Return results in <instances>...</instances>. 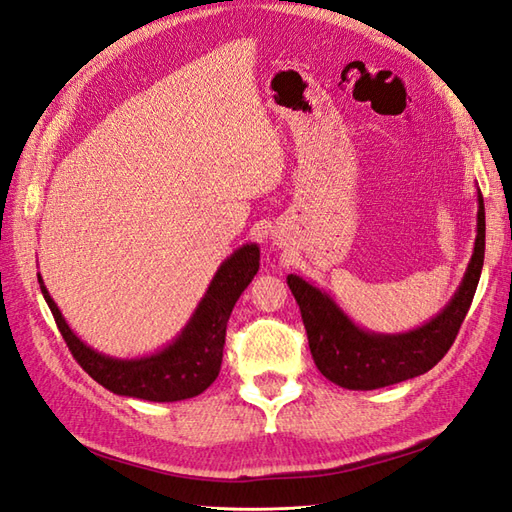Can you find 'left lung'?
<instances>
[{"mask_svg":"<svg viewBox=\"0 0 512 512\" xmlns=\"http://www.w3.org/2000/svg\"><path fill=\"white\" fill-rule=\"evenodd\" d=\"M478 237L456 296L430 323L401 336H375L355 327L327 294L301 277L288 285L299 303L312 358L329 382L349 390H375L430 371L454 344L484 266V200L478 196Z\"/></svg>","mask_w":512,"mask_h":512,"instance_id":"left-lung-1","label":"left lung"}]
</instances>
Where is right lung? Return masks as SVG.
<instances>
[{
	"label": "right lung",
	"mask_w": 512,
	"mask_h": 512,
	"mask_svg": "<svg viewBox=\"0 0 512 512\" xmlns=\"http://www.w3.org/2000/svg\"><path fill=\"white\" fill-rule=\"evenodd\" d=\"M259 270V248L246 244L213 277L205 299L174 344L141 360H113L82 344L65 323L39 277L41 292L74 360L115 395L146 401H181L207 390L220 373L227 323L235 301Z\"/></svg>",
	"instance_id": "right-lung-1"
}]
</instances>
